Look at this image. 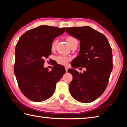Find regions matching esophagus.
<instances>
[{"label":"esophagus","instance_id":"34e87169","mask_svg":"<svg viewBox=\"0 0 127 127\" xmlns=\"http://www.w3.org/2000/svg\"><path fill=\"white\" fill-rule=\"evenodd\" d=\"M65 69L66 72H68V67H66V66H65Z\"/></svg>","mask_w":127,"mask_h":127}]
</instances>
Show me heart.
<instances>
[{
	"label": "heart",
	"instance_id": "heart-1",
	"mask_svg": "<svg viewBox=\"0 0 127 127\" xmlns=\"http://www.w3.org/2000/svg\"><path fill=\"white\" fill-rule=\"evenodd\" d=\"M66 41H67L68 44L69 45V46H71L73 43L75 41H76L77 40L76 38L72 37V36H68V37L66 38ZM57 41L55 40L52 43V44H51V50H55L56 45H57ZM56 60H57V62H58V63L62 64V65H65V64H66V63H68V62L70 61V58L69 57H66V56H65V55H61L57 57Z\"/></svg>",
	"mask_w": 127,
	"mask_h": 127
}]
</instances>
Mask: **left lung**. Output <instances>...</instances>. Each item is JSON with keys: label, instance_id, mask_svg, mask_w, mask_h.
I'll use <instances>...</instances> for the list:
<instances>
[{"label": "left lung", "instance_id": "obj_1", "mask_svg": "<svg viewBox=\"0 0 127 127\" xmlns=\"http://www.w3.org/2000/svg\"><path fill=\"white\" fill-rule=\"evenodd\" d=\"M69 35L80 41L79 55L68 72L73 76L69 91L79 102L89 103L103 94L113 69V54L110 44L102 33L89 26L66 28ZM86 67L83 74L75 70Z\"/></svg>", "mask_w": 127, "mask_h": 127}]
</instances>
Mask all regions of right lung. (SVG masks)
<instances>
[{"label":"right lung","mask_w":127,"mask_h":127,"mask_svg":"<svg viewBox=\"0 0 127 127\" xmlns=\"http://www.w3.org/2000/svg\"><path fill=\"white\" fill-rule=\"evenodd\" d=\"M65 30L42 25L26 32L17 42L14 74L21 92L29 100L41 102L50 98L65 73L60 64L54 65L51 71L44 67V58L51 54L53 40Z\"/></svg>","instance_id":"right-lung-1"}]
</instances>
